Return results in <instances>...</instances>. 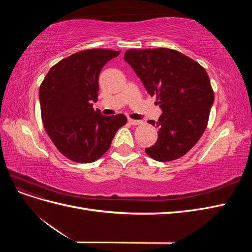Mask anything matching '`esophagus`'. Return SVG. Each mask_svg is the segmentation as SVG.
I'll list each match as a JSON object with an SVG mask.
<instances>
[{"label": "esophagus", "instance_id": "obj_1", "mask_svg": "<svg viewBox=\"0 0 252 252\" xmlns=\"http://www.w3.org/2000/svg\"><path fill=\"white\" fill-rule=\"evenodd\" d=\"M128 123L131 124L133 126H136V125H140L142 124V121H139V120H132V119H128Z\"/></svg>", "mask_w": 252, "mask_h": 252}]
</instances>
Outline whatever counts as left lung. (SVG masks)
<instances>
[{
  "instance_id": "1",
  "label": "left lung",
  "mask_w": 252,
  "mask_h": 252,
  "mask_svg": "<svg viewBox=\"0 0 252 252\" xmlns=\"http://www.w3.org/2000/svg\"><path fill=\"white\" fill-rule=\"evenodd\" d=\"M124 60L163 110L157 143L145 149L158 162L185 156L201 139L215 101L208 73L194 60L169 48L128 49Z\"/></svg>"
}]
</instances>
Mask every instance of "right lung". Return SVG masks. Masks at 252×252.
<instances>
[{
    "mask_svg": "<svg viewBox=\"0 0 252 252\" xmlns=\"http://www.w3.org/2000/svg\"><path fill=\"white\" fill-rule=\"evenodd\" d=\"M119 55L120 51L102 48L75 52L53 65L41 84L44 128L58 150L70 161H96L127 123L124 114L105 117L93 107V102L97 101L98 74Z\"/></svg>",
    "mask_w": 252,
    "mask_h": 252,
    "instance_id": "1",
    "label": "right lung"
}]
</instances>
